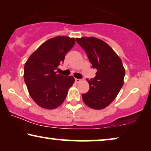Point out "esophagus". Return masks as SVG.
I'll use <instances>...</instances> for the list:
<instances>
[{"label": "esophagus", "instance_id": "1", "mask_svg": "<svg viewBox=\"0 0 151 151\" xmlns=\"http://www.w3.org/2000/svg\"><path fill=\"white\" fill-rule=\"evenodd\" d=\"M75 80L76 83H79L81 81V79H79V78H75Z\"/></svg>", "mask_w": 151, "mask_h": 151}]
</instances>
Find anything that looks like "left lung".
I'll list each match as a JSON object with an SVG mask.
<instances>
[{
	"label": "left lung",
	"mask_w": 151,
	"mask_h": 151,
	"mask_svg": "<svg viewBox=\"0 0 151 151\" xmlns=\"http://www.w3.org/2000/svg\"><path fill=\"white\" fill-rule=\"evenodd\" d=\"M76 41L86 52L92 68L97 70L94 78L86 79L90 90L82 99L92 109H103L116 99L123 86L125 70L122 60L103 40L84 37Z\"/></svg>",
	"instance_id": "left-lung-1"
}]
</instances>
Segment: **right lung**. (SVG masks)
Here are the masks:
<instances>
[{"label": "right lung", "mask_w": 151, "mask_h": 151, "mask_svg": "<svg viewBox=\"0 0 151 151\" xmlns=\"http://www.w3.org/2000/svg\"><path fill=\"white\" fill-rule=\"evenodd\" d=\"M75 44V38L66 36L50 38L25 63L24 82L30 96L41 107L53 109L61 105L75 82L73 76H64L55 72Z\"/></svg>", "instance_id": "right-lung-1"}]
</instances>
